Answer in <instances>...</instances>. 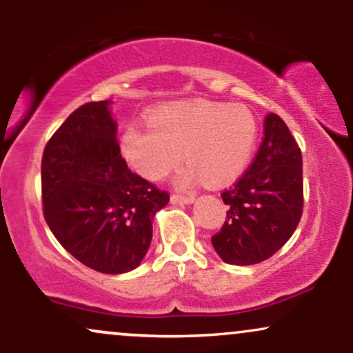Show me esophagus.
<instances>
[{
	"label": "esophagus",
	"mask_w": 353,
	"mask_h": 353,
	"mask_svg": "<svg viewBox=\"0 0 353 353\" xmlns=\"http://www.w3.org/2000/svg\"><path fill=\"white\" fill-rule=\"evenodd\" d=\"M171 201L176 202V204H190V202H194V194H185V196H182V194H172Z\"/></svg>",
	"instance_id": "1"
}]
</instances>
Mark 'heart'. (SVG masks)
<instances>
[{
	"label": "heart",
	"instance_id": "b5f03b06",
	"mask_svg": "<svg viewBox=\"0 0 353 353\" xmlns=\"http://www.w3.org/2000/svg\"><path fill=\"white\" fill-rule=\"evenodd\" d=\"M257 121L245 106L197 101L159 109L149 125L129 124L121 149L132 169L151 181L164 179L185 154L189 165L181 185L204 177L224 184L245 169L257 141Z\"/></svg>",
	"mask_w": 353,
	"mask_h": 353
}]
</instances>
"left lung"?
I'll return each instance as SVG.
<instances>
[{
    "instance_id": "8db88e82",
    "label": "left lung",
    "mask_w": 353,
    "mask_h": 353,
    "mask_svg": "<svg viewBox=\"0 0 353 353\" xmlns=\"http://www.w3.org/2000/svg\"><path fill=\"white\" fill-rule=\"evenodd\" d=\"M221 197L229 210L212 245L228 264H259L292 237L303 209L302 152L281 116H265L252 163Z\"/></svg>"
}]
</instances>
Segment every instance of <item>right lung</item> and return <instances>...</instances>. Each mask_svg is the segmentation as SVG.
Wrapping results in <instances>:
<instances>
[{"label": "right lung", "instance_id": "right-lung-1", "mask_svg": "<svg viewBox=\"0 0 353 353\" xmlns=\"http://www.w3.org/2000/svg\"><path fill=\"white\" fill-rule=\"evenodd\" d=\"M109 101L72 111L41 161L43 214L58 242L103 274L136 269L151 245L154 214L169 192L132 172L121 156Z\"/></svg>", "mask_w": 353, "mask_h": 353}]
</instances>
